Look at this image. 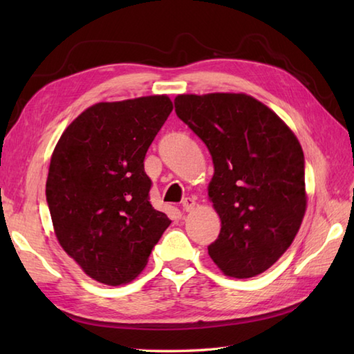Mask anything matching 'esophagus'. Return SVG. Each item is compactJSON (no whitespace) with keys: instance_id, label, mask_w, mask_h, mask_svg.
<instances>
[{"instance_id":"34e87169","label":"esophagus","mask_w":354,"mask_h":354,"mask_svg":"<svg viewBox=\"0 0 354 354\" xmlns=\"http://www.w3.org/2000/svg\"><path fill=\"white\" fill-rule=\"evenodd\" d=\"M194 205H196V201H194L193 198H185L183 201V209H184V212H192V209L194 208Z\"/></svg>"}]
</instances>
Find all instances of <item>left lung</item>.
<instances>
[{
	"label": "left lung",
	"mask_w": 354,
	"mask_h": 354,
	"mask_svg": "<svg viewBox=\"0 0 354 354\" xmlns=\"http://www.w3.org/2000/svg\"><path fill=\"white\" fill-rule=\"evenodd\" d=\"M175 111L213 158L208 196L222 227L209 257L228 277L265 272L306 213L301 145L274 111L246 94H181Z\"/></svg>",
	"instance_id": "obj_1"
}]
</instances>
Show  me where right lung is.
<instances>
[{"label": "right lung", "mask_w": 354, "mask_h": 354, "mask_svg": "<svg viewBox=\"0 0 354 354\" xmlns=\"http://www.w3.org/2000/svg\"><path fill=\"white\" fill-rule=\"evenodd\" d=\"M173 109L167 95L102 102L66 127L45 185L64 251L103 284L132 281L170 219L149 201L145 156Z\"/></svg>", "instance_id": "add662e5"}]
</instances>
